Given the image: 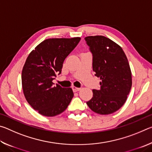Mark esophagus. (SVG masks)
<instances>
[{
  "label": "esophagus",
  "mask_w": 152,
  "mask_h": 152,
  "mask_svg": "<svg viewBox=\"0 0 152 152\" xmlns=\"http://www.w3.org/2000/svg\"><path fill=\"white\" fill-rule=\"evenodd\" d=\"M80 88H77V87H75V86H72V90L74 92H77V91H80Z\"/></svg>",
  "instance_id": "esophagus-1"
}]
</instances>
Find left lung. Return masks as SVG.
<instances>
[{"label": "left lung", "instance_id": "1", "mask_svg": "<svg viewBox=\"0 0 152 152\" xmlns=\"http://www.w3.org/2000/svg\"><path fill=\"white\" fill-rule=\"evenodd\" d=\"M84 39L92 54L94 75L101 80V88L92 90L93 96L86 104L98 114H111L124 104L132 86L127 56L119 45L104 36Z\"/></svg>", "mask_w": 152, "mask_h": 152}]
</instances>
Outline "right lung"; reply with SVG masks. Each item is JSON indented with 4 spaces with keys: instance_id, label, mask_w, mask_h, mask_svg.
Here are the masks:
<instances>
[{
    "instance_id": "1",
    "label": "right lung",
    "mask_w": 152,
    "mask_h": 152,
    "mask_svg": "<svg viewBox=\"0 0 152 152\" xmlns=\"http://www.w3.org/2000/svg\"><path fill=\"white\" fill-rule=\"evenodd\" d=\"M80 37L53 38L39 43L29 53L22 70L25 99L33 109L45 117L65 110L74 96L71 88L53 85L65 59L78 44Z\"/></svg>"
}]
</instances>
